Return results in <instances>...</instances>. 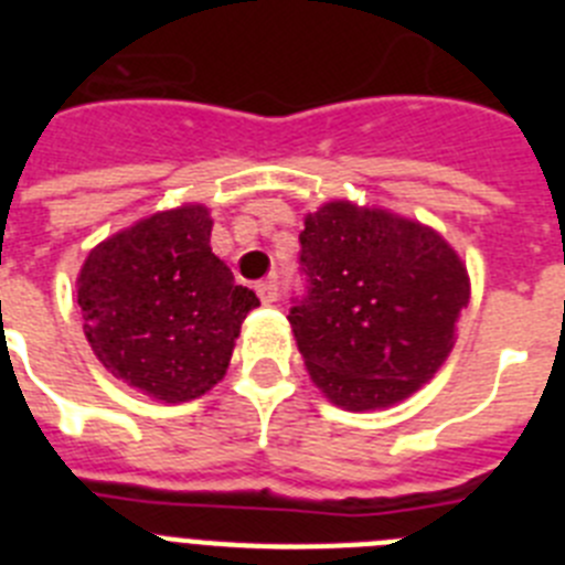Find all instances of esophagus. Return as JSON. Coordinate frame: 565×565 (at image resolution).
<instances>
[{"label":"esophagus","mask_w":565,"mask_h":565,"mask_svg":"<svg viewBox=\"0 0 565 565\" xmlns=\"http://www.w3.org/2000/svg\"><path fill=\"white\" fill-rule=\"evenodd\" d=\"M257 297L263 306H271L274 299H277V279H263V282H257Z\"/></svg>","instance_id":"obj_1"}]
</instances>
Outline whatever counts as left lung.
I'll list each match as a JSON object with an SVG mask.
<instances>
[{
  "instance_id": "8db88e82",
  "label": "left lung",
  "mask_w": 565,
  "mask_h": 565,
  "mask_svg": "<svg viewBox=\"0 0 565 565\" xmlns=\"http://www.w3.org/2000/svg\"><path fill=\"white\" fill-rule=\"evenodd\" d=\"M308 294L288 322L317 387L376 411L430 382L469 302L461 257L430 226L384 209L326 203L299 234Z\"/></svg>"
}]
</instances>
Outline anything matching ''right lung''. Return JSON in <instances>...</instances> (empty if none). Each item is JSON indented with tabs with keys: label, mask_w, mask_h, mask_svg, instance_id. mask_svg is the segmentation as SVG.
I'll use <instances>...</instances> for the list:
<instances>
[{
	"label": "right lung",
	"mask_w": 565,
	"mask_h": 565,
	"mask_svg": "<svg viewBox=\"0 0 565 565\" xmlns=\"http://www.w3.org/2000/svg\"><path fill=\"white\" fill-rule=\"evenodd\" d=\"M201 203L158 212L84 259L76 291L98 362L167 404L192 402L226 376L234 339L257 294L214 257Z\"/></svg>",
	"instance_id": "1"
}]
</instances>
